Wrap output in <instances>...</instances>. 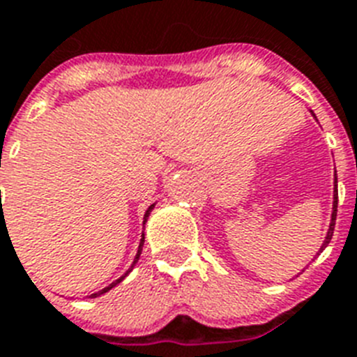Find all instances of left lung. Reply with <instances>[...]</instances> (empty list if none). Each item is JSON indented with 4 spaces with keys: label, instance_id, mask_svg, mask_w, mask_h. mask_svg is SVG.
Returning <instances> with one entry per match:
<instances>
[{
    "label": "left lung",
    "instance_id": "1",
    "mask_svg": "<svg viewBox=\"0 0 357 357\" xmlns=\"http://www.w3.org/2000/svg\"><path fill=\"white\" fill-rule=\"evenodd\" d=\"M312 116H314V112H312ZM336 183H337V178H336ZM336 187H337V185H336ZM336 214H337V190H334V205H332V220H331V225H328V232H326L325 241H323L321 248H319V252H321V250L326 247V245L331 243L332 234H334V225H336Z\"/></svg>",
    "mask_w": 357,
    "mask_h": 357
}]
</instances>
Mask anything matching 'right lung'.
<instances>
[{
  "label": "right lung",
  "mask_w": 357,
  "mask_h": 357,
  "mask_svg": "<svg viewBox=\"0 0 357 357\" xmlns=\"http://www.w3.org/2000/svg\"><path fill=\"white\" fill-rule=\"evenodd\" d=\"M152 208H154V205H151V206H149V208H146V212H145V218H143V225H145V223H146V220H149V215H151ZM143 243H145V234H142V241H139V247H137V254H136V257H134V263H132V266L136 265V263H137V259H139V254H142V250H143ZM132 266H130V268H128V271L125 272V274H123L121 278H119V280H116V281H114V283H110L109 287H105L103 290H100V292H96V294L86 296V298H98V296L105 294V292H109L110 289H114V287L118 285V283H121V281L125 280V278H127V275H128V272L132 271Z\"/></svg>",
  "instance_id": "right-lung-1"
}]
</instances>
